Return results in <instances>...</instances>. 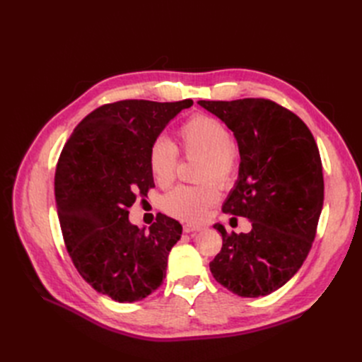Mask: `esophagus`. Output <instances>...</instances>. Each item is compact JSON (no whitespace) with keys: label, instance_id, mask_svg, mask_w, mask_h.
Returning a JSON list of instances; mask_svg holds the SVG:
<instances>
[{"label":"esophagus","instance_id":"esophagus-1","mask_svg":"<svg viewBox=\"0 0 362 362\" xmlns=\"http://www.w3.org/2000/svg\"><path fill=\"white\" fill-rule=\"evenodd\" d=\"M204 226L198 223H185L184 225V233H196V231H202Z\"/></svg>","mask_w":362,"mask_h":362}]
</instances>
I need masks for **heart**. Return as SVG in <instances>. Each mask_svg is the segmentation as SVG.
Instances as JSON below:
<instances>
[{
	"instance_id": "1",
	"label": "heart",
	"mask_w": 362,
	"mask_h": 362,
	"mask_svg": "<svg viewBox=\"0 0 362 362\" xmlns=\"http://www.w3.org/2000/svg\"><path fill=\"white\" fill-rule=\"evenodd\" d=\"M185 156L204 157L201 180L216 181L223 187L231 185L238 173L240 154L233 136L221 120L208 115H193L178 129ZM178 149L168 137H157L149 148V169L160 185H169L178 168ZM221 199V192L213 182L202 185H180L164 196L163 208L168 214L199 221Z\"/></svg>"
}]
</instances>
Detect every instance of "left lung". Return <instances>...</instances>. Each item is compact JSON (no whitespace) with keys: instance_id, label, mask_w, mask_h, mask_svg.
<instances>
[{"instance_id":"8db88e82","label":"left lung","mask_w":362,"mask_h":362,"mask_svg":"<svg viewBox=\"0 0 362 362\" xmlns=\"http://www.w3.org/2000/svg\"><path fill=\"white\" fill-rule=\"evenodd\" d=\"M233 131L240 151L235 187L222 211L249 218L247 234H228L210 270L242 298L281 288L308 257L323 206L320 152L310 128L286 107L264 98L198 101Z\"/></svg>"}]
</instances>
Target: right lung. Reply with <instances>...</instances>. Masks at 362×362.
Wrapping results in <instances>:
<instances>
[{
	"instance_id": "add662e5",
	"label": "right lung",
	"mask_w": 362,
	"mask_h": 362,
	"mask_svg": "<svg viewBox=\"0 0 362 362\" xmlns=\"http://www.w3.org/2000/svg\"><path fill=\"white\" fill-rule=\"evenodd\" d=\"M192 100H125L98 107L76 125L54 178L64 245L83 279L116 302H136L166 276L168 257L182 234L158 214L149 233L131 225L136 196L156 187L149 148Z\"/></svg>"
}]
</instances>
